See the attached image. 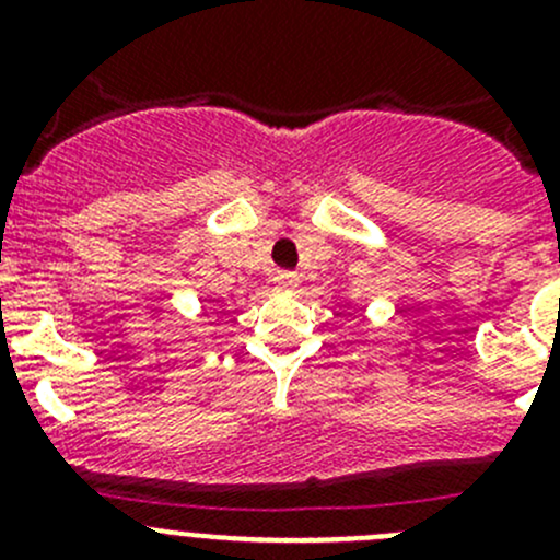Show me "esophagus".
Instances as JSON below:
<instances>
[{
    "instance_id": "1",
    "label": "esophagus",
    "mask_w": 560,
    "mask_h": 560,
    "mask_svg": "<svg viewBox=\"0 0 560 560\" xmlns=\"http://www.w3.org/2000/svg\"><path fill=\"white\" fill-rule=\"evenodd\" d=\"M273 281L279 287H298V273H292V270H276V276H273Z\"/></svg>"
}]
</instances>
